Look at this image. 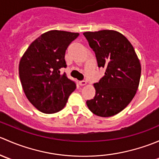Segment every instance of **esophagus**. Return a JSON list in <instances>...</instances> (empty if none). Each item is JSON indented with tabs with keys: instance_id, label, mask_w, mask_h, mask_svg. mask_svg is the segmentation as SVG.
Returning <instances> with one entry per match:
<instances>
[{
	"instance_id": "34e87169",
	"label": "esophagus",
	"mask_w": 159,
	"mask_h": 159,
	"mask_svg": "<svg viewBox=\"0 0 159 159\" xmlns=\"http://www.w3.org/2000/svg\"><path fill=\"white\" fill-rule=\"evenodd\" d=\"M79 84L81 86H84V85H85V84H87V81H79Z\"/></svg>"
}]
</instances>
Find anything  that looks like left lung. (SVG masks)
Segmentation results:
<instances>
[{
    "instance_id": "obj_1",
    "label": "left lung",
    "mask_w": 159,
    "mask_h": 159,
    "mask_svg": "<svg viewBox=\"0 0 159 159\" xmlns=\"http://www.w3.org/2000/svg\"><path fill=\"white\" fill-rule=\"evenodd\" d=\"M93 49L105 75L94 84L95 96L86 104L100 117L113 116L131 102L139 89L141 64L132 44L122 34L113 30L83 33Z\"/></svg>"
}]
</instances>
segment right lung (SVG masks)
Here are the masks:
<instances>
[{"instance_id": "obj_1", "label": "right lung", "mask_w": 159, "mask_h": 159, "mask_svg": "<svg viewBox=\"0 0 159 159\" xmlns=\"http://www.w3.org/2000/svg\"><path fill=\"white\" fill-rule=\"evenodd\" d=\"M79 34L52 30L35 39L19 63V76L28 101L40 111L53 114L62 110L75 89L74 81L61 75L66 68L65 51Z\"/></svg>"}]
</instances>
